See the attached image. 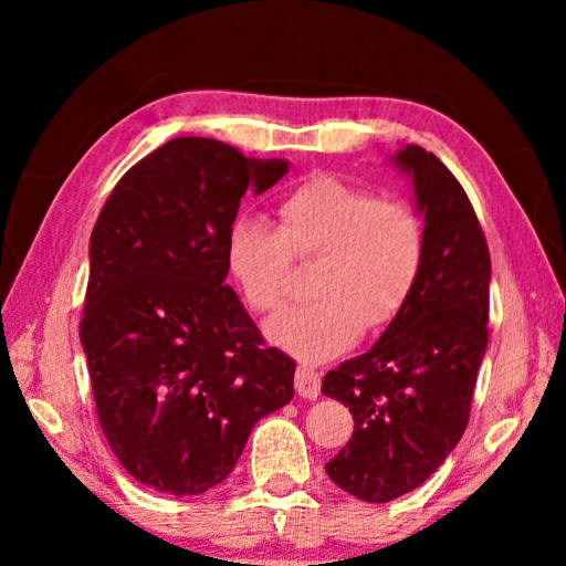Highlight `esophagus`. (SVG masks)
<instances>
[{
  "mask_svg": "<svg viewBox=\"0 0 566 566\" xmlns=\"http://www.w3.org/2000/svg\"><path fill=\"white\" fill-rule=\"evenodd\" d=\"M294 385H296V391H300V397L304 399H317L319 397V371H314L310 367H300L296 369L294 375Z\"/></svg>",
  "mask_w": 566,
  "mask_h": 566,
  "instance_id": "obj_1",
  "label": "esophagus"
}]
</instances>
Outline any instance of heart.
<instances>
[{
	"label": "heart",
	"instance_id": "b5f03b06",
	"mask_svg": "<svg viewBox=\"0 0 566 566\" xmlns=\"http://www.w3.org/2000/svg\"><path fill=\"white\" fill-rule=\"evenodd\" d=\"M280 227L264 217L237 219L227 264L256 312H280L290 296L292 262L317 260V300L266 327L276 347L306 364L347 352L361 327L379 329L407 304L424 262V224L405 202L317 175L276 205Z\"/></svg>",
	"mask_w": 566,
	"mask_h": 566
}]
</instances>
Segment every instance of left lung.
Masks as SVG:
<instances>
[{
  "mask_svg": "<svg viewBox=\"0 0 566 566\" xmlns=\"http://www.w3.org/2000/svg\"><path fill=\"white\" fill-rule=\"evenodd\" d=\"M391 161L411 179L424 214L419 280L371 349L322 381L354 417L327 474L371 504L417 490L457 447L490 339L492 262L472 202L432 151L407 145Z\"/></svg>",
  "mask_w": 566,
  "mask_h": 566,
  "instance_id": "1",
  "label": "left lung"
}]
</instances>
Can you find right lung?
Here are the masks:
<instances>
[{
    "mask_svg": "<svg viewBox=\"0 0 566 566\" xmlns=\"http://www.w3.org/2000/svg\"><path fill=\"white\" fill-rule=\"evenodd\" d=\"M286 171L217 139H169L117 181L92 229L80 337L102 432L149 490H212L256 421L294 397V359L266 347L224 284L244 191Z\"/></svg>",
    "mask_w": 566,
    "mask_h": 566,
    "instance_id": "1",
    "label": "right lung"
}]
</instances>
